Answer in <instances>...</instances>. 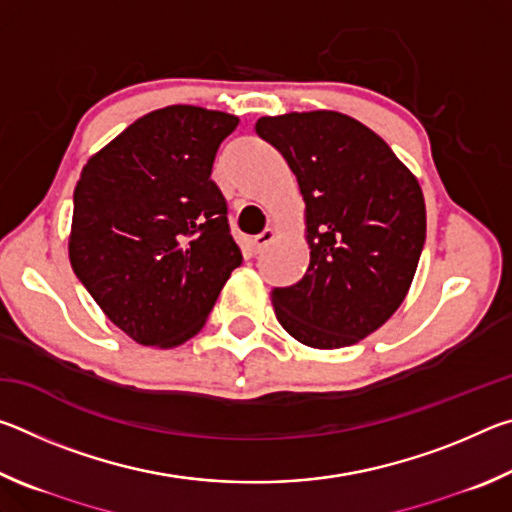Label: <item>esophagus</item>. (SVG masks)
<instances>
[{"instance_id":"esophagus-1","label":"esophagus","mask_w":512,"mask_h":512,"mask_svg":"<svg viewBox=\"0 0 512 512\" xmlns=\"http://www.w3.org/2000/svg\"><path fill=\"white\" fill-rule=\"evenodd\" d=\"M275 239V230L273 228H268V230H264L262 235H257V237H253L250 239V250H253V253L257 255V253H262V250L271 244V241Z\"/></svg>"}]
</instances>
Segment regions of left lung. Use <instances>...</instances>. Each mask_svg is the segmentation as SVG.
Segmentation results:
<instances>
[{
  "label": "left lung",
  "instance_id": "obj_1",
  "mask_svg": "<svg viewBox=\"0 0 512 512\" xmlns=\"http://www.w3.org/2000/svg\"><path fill=\"white\" fill-rule=\"evenodd\" d=\"M255 133L296 173L309 266L271 291L275 316L309 348H348L402 305L418 268L427 210L413 173L377 133L332 110L257 119Z\"/></svg>",
  "mask_w": 512,
  "mask_h": 512
}]
</instances>
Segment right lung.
<instances>
[{
  "label": "right lung",
  "instance_id": "add662e5",
  "mask_svg": "<svg viewBox=\"0 0 512 512\" xmlns=\"http://www.w3.org/2000/svg\"><path fill=\"white\" fill-rule=\"evenodd\" d=\"M239 119L149 112L92 155L74 189L69 262L112 323L173 348L205 325L241 250L212 164Z\"/></svg>",
  "mask_w": 512,
  "mask_h": 512
}]
</instances>
